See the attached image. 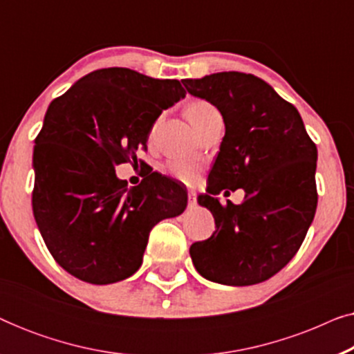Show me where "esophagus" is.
I'll use <instances>...</instances> for the list:
<instances>
[{
  "label": "esophagus",
  "instance_id": "esophagus-1",
  "mask_svg": "<svg viewBox=\"0 0 354 354\" xmlns=\"http://www.w3.org/2000/svg\"><path fill=\"white\" fill-rule=\"evenodd\" d=\"M188 203H190V206H195L196 205V193L195 192H188Z\"/></svg>",
  "mask_w": 354,
  "mask_h": 354
}]
</instances>
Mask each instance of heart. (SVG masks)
Instances as JSON below:
<instances>
[{
  "mask_svg": "<svg viewBox=\"0 0 354 354\" xmlns=\"http://www.w3.org/2000/svg\"><path fill=\"white\" fill-rule=\"evenodd\" d=\"M209 111H216L212 104L207 103V101L198 100L193 101V103L188 104L187 108V118L193 125H196L198 120H200L203 115ZM167 174L171 177L176 178V180L185 183V185H195L200 178L201 174V166L198 162L193 161H183V159H172V161L167 162L166 167Z\"/></svg>",
  "mask_w": 354,
  "mask_h": 354,
  "instance_id": "obj_1",
  "label": "heart"
}]
</instances>
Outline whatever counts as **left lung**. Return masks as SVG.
<instances>
[{"label": "left lung", "instance_id": "left-lung-1", "mask_svg": "<svg viewBox=\"0 0 354 354\" xmlns=\"http://www.w3.org/2000/svg\"><path fill=\"white\" fill-rule=\"evenodd\" d=\"M182 84L214 104L225 124L214 183L198 200L216 232L190 246L193 264L211 282H264L297 254L316 214V145L298 109L259 77L232 71ZM225 187H243L245 200L221 205L214 195Z\"/></svg>", "mask_w": 354, "mask_h": 354}]
</instances>
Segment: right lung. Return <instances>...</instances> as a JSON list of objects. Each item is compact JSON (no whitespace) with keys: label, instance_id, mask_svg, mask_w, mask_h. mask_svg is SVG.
<instances>
[{"label":"right lung","instance_id":"add662e5","mask_svg":"<svg viewBox=\"0 0 354 354\" xmlns=\"http://www.w3.org/2000/svg\"><path fill=\"white\" fill-rule=\"evenodd\" d=\"M183 96L178 80L108 67L48 106L33 148L32 207L46 248L71 275L96 285L130 277L153 227L185 211L187 192L161 174L132 188L115 177V166L137 162L154 120Z\"/></svg>","mask_w":354,"mask_h":354}]
</instances>
